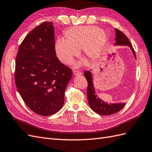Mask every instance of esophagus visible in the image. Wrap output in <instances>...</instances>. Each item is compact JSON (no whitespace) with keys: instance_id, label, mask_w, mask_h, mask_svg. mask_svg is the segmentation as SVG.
I'll return each mask as SVG.
<instances>
[{"instance_id":"34e87169","label":"esophagus","mask_w":152,"mask_h":152,"mask_svg":"<svg viewBox=\"0 0 152 152\" xmlns=\"http://www.w3.org/2000/svg\"><path fill=\"white\" fill-rule=\"evenodd\" d=\"M74 75H75V76H78V75H82V73H81V72L78 71H74Z\"/></svg>"}]
</instances>
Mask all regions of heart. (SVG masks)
Masks as SVG:
<instances>
[{
    "mask_svg": "<svg viewBox=\"0 0 152 152\" xmlns=\"http://www.w3.org/2000/svg\"><path fill=\"white\" fill-rule=\"evenodd\" d=\"M64 37V40L59 38L56 41L54 49L58 59L65 65H71L81 50L88 60H97L107 41L106 33L95 26L73 27L65 31Z\"/></svg>",
    "mask_w": 152,
    "mask_h": 152,
    "instance_id": "obj_1",
    "label": "heart"
}]
</instances>
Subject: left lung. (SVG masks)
<instances>
[{
  "label": "left lung",
  "instance_id": "8db88e82",
  "mask_svg": "<svg viewBox=\"0 0 152 152\" xmlns=\"http://www.w3.org/2000/svg\"><path fill=\"white\" fill-rule=\"evenodd\" d=\"M115 45H126L129 46L132 53H133L134 57L136 59L135 53L134 48L130 44V42L128 38L122 31H121L118 29L115 28ZM84 76L86 77L88 82L87 88V98L88 101L89 105L92 109L96 113L103 115H108L114 114L121 110L124 106V103H113L108 104L107 103L103 102L102 99L98 98V96L96 95V92L94 88V85L92 83V77L91 72L89 71H86L84 72Z\"/></svg>",
  "mask_w": 152,
  "mask_h": 152
}]
</instances>
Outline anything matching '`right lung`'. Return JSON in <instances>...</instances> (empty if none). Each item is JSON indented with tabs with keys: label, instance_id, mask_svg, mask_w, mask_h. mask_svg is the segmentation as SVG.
<instances>
[{
	"label": "right lung",
	"instance_id": "obj_1",
	"mask_svg": "<svg viewBox=\"0 0 152 152\" xmlns=\"http://www.w3.org/2000/svg\"><path fill=\"white\" fill-rule=\"evenodd\" d=\"M52 22H45L27 35L19 46L15 81L24 103L34 113L49 116L64 105L72 70L56 56Z\"/></svg>",
	"mask_w": 152,
	"mask_h": 152
}]
</instances>
